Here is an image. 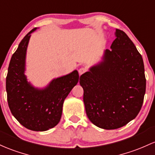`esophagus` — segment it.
Segmentation results:
<instances>
[{
    "mask_svg": "<svg viewBox=\"0 0 155 155\" xmlns=\"http://www.w3.org/2000/svg\"><path fill=\"white\" fill-rule=\"evenodd\" d=\"M86 71H87V69L85 68H81L79 70V75H81V74H84Z\"/></svg>",
    "mask_w": 155,
    "mask_h": 155,
    "instance_id": "esophagus-1",
    "label": "esophagus"
}]
</instances>
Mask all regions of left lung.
I'll return each mask as SVG.
<instances>
[{
    "mask_svg": "<svg viewBox=\"0 0 155 155\" xmlns=\"http://www.w3.org/2000/svg\"><path fill=\"white\" fill-rule=\"evenodd\" d=\"M111 50L102 61L80 76L83 101L92 123L115 130L133 120L140 112L146 93L142 56L127 34L115 30Z\"/></svg>",
    "mask_w": 155,
    "mask_h": 155,
    "instance_id": "left-lung-1",
    "label": "left lung"
}]
</instances>
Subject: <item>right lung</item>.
Returning <instances> with one entry per match:
<instances>
[{
	"instance_id": "obj_1",
	"label": "right lung",
	"mask_w": 155,
	"mask_h": 155,
	"mask_svg": "<svg viewBox=\"0 0 155 155\" xmlns=\"http://www.w3.org/2000/svg\"><path fill=\"white\" fill-rule=\"evenodd\" d=\"M30 31L21 40L11 60L6 80L7 101L11 113L18 122L32 131H46L58 124L64 99L79 81L77 71L54 79L43 89L27 81L25 56Z\"/></svg>"
}]
</instances>
